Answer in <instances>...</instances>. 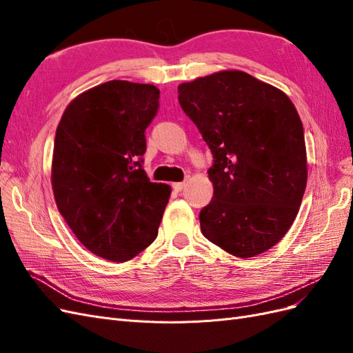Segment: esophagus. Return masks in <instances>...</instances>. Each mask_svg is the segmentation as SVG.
<instances>
[{"label": "esophagus", "mask_w": 353, "mask_h": 353, "mask_svg": "<svg viewBox=\"0 0 353 353\" xmlns=\"http://www.w3.org/2000/svg\"><path fill=\"white\" fill-rule=\"evenodd\" d=\"M172 187H174V190L176 191V193H179V191L185 187V184L184 183H175Z\"/></svg>", "instance_id": "1"}]
</instances>
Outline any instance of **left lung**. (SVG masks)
<instances>
[{
  "instance_id": "obj_1",
  "label": "left lung",
  "mask_w": 353,
  "mask_h": 353,
  "mask_svg": "<svg viewBox=\"0 0 353 353\" xmlns=\"http://www.w3.org/2000/svg\"><path fill=\"white\" fill-rule=\"evenodd\" d=\"M181 108L213 154V199L201 232L237 258L279 243L305 194L303 125L292 100L243 70H221L178 85Z\"/></svg>"
}]
</instances>
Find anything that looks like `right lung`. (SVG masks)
<instances>
[{
	"mask_svg": "<svg viewBox=\"0 0 353 353\" xmlns=\"http://www.w3.org/2000/svg\"><path fill=\"white\" fill-rule=\"evenodd\" d=\"M150 83L109 81L74 97L56 130L51 185L61 216L91 253L126 262L156 237L170 196L141 166L159 108Z\"/></svg>",
	"mask_w": 353,
	"mask_h": 353,
	"instance_id": "right-lung-1",
	"label": "right lung"
}]
</instances>
